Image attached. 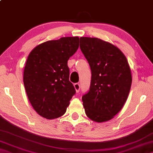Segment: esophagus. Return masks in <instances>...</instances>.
<instances>
[{"instance_id":"34e87169","label":"esophagus","mask_w":153,"mask_h":153,"mask_svg":"<svg viewBox=\"0 0 153 153\" xmlns=\"http://www.w3.org/2000/svg\"><path fill=\"white\" fill-rule=\"evenodd\" d=\"M74 88L75 89V90H76L77 92H78L79 91H80V84L79 83H75L74 84Z\"/></svg>"}]
</instances>
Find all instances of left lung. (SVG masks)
I'll use <instances>...</instances> for the list:
<instances>
[{"instance_id":"8db88e82","label":"left lung","mask_w":153,"mask_h":153,"mask_svg":"<svg viewBox=\"0 0 153 153\" xmlns=\"http://www.w3.org/2000/svg\"><path fill=\"white\" fill-rule=\"evenodd\" d=\"M80 48L90 66V90L82 97L92 121H109L124 105L132 77L127 59L117 46L98 38L80 37Z\"/></svg>"}]
</instances>
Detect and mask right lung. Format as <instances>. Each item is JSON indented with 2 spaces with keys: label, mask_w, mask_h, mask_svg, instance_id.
<instances>
[{
  "label": "right lung",
  "mask_w": 153,
  "mask_h": 153,
  "mask_svg": "<svg viewBox=\"0 0 153 153\" xmlns=\"http://www.w3.org/2000/svg\"><path fill=\"white\" fill-rule=\"evenodd\" d=\"M78 47V36H68L42 43L29 54L23 82L32 107L42 117L56 119L66 111L75 94L68 61Z\"/></svg>",
  "instance_id": "add662e5"
}]
</instances>
